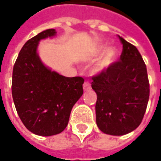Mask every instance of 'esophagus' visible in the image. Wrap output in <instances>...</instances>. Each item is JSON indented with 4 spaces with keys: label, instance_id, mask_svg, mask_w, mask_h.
I'll return each instance as SVG.
<instances>
[{
    "label": "esophagus",
    "instance_id": "34e87169",
    "mask_svg": "<svg viewBox=\"0 0 161 161\" xmlns=\"http://www.w3.org/2000/svg\"><path fill=\"white\" fill-rule=\"evenodd\" d=\"M83 88H84V91H89V90H91V84H90L88 81H85L84 83V84H83Z\"/></svg>",
    "mask_w": 161,
    "mask_h": 161
}]
</instances>
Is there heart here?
I'll use <instances>...</instances> for the list:
<instances>
[{"instance_id":"obj_1","label":"heart","mask_w":161,"mask_h":161,"mask_svg":"<svg viewBox=\"0 0 161 161\" xmlns=\"http://www.w3.org/2000/svg\"><path fill=\"white\" fill-rule=\"evenodd\" d=\"M115 57V52L113 50H110L107 54V56L105 57V58L103 60V63H102V66H107L109 64L111 63L112 60Z\"/></svg>"}]
</instances>
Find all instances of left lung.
Instances as JSON below:
<instances>
[{"mask_svg":"<svg viewBox=\"0 0 161 161\" xmlns=\"http://www.w3.org/2000/svg\"><path fill=\"white\" fill-rule=\"evenodd\" d=\"M118 61L92 77L91 87L97 95V124L107 135H123L141 124L149 99L147 71L137 48L121 37Z\"/></svg>","mask_w":161,"mask_h":161,"instance_id":"left-lung-1","label":"left lung"}]
</instances>
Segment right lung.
Masks as SVG:
<instances>
[{"instance_id": "add662e5", "label": "right lung", "mask_w": 161, "mask_h": 161, "mask_svg": "<svg viewBox=\"0 0 161 161\" xmlns=\"http://www.w3.org/2000/svg\"><path fill=\"white\" fill-rule=\"evenodd\" d=\"M47 29L23 46L12 76V96L19 118L29 131L41 136L66 128L73 105L83 95L84 78L65 77L46 68L36 53L39 41L55 35Z\"/></svg>"}]
</instances>
